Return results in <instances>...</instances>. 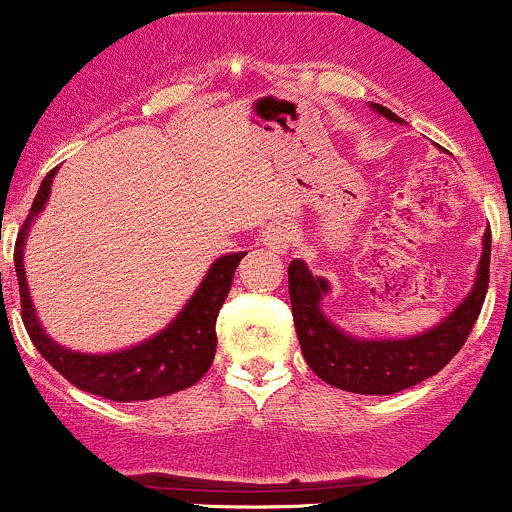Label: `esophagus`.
I'll list each match as a JSON object with an SVG mask.
<instances>
[{
  "label": "esophagus",
  "mask_w": 512,
  "mask_h": 512,
  "mask_svg": "<svg viewBox=\"0 0 512 512\" xmlns=\"http://www.w3.org/2000/svg\"><path fill=\"white\" fill-rule=\"evenodd\" d=\"M291 241H293V231L286 221H273V224L266 229V234H263V244H266L271 251H276V254H286Z\"/></svg>",
  "instance_id": "34e87169"
}]
</instances>
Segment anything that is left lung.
<instances>
[{
	"mask_svg": "<svg viewBox=\"0 0 512 512\" xmlns=\"http://www.w3.org/2000/svg\"><path fill=\"white\" fill-rule=\"evenodd\" d=\"M371 106L381 116L401 124L391 109L381 104ZM488 278L490 231H485L475 286L453 313H448L438 326L421 336L366 341V338L348 336L323 316L321 298L328 293V281L313 276L301 258H293L288 263V293H291V313L303 358L321 381L341 391L363 393V396H391L406 391L435 376L463 348L483 308Z\"/></svg>",
	"mask_w": 512,
	"mask_h": 512,
	"instance_id": "left-lung-1",
	"label": "left lung"
}]
</instances>
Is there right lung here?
<instances>
[{"label": "right lung", "mask_w": 512, "mask_h": 512, "mask_svg": "<svg viewBox=\"0 0 512 512\" xmlns=\"http://www.w3.org/2000/svg\"><path fill=\"white\" fill-rule=\"evenodd\" d=\"M54 174H57V169L44 176L27 221H24L22 231L17 236V244H14V268H17L19 298H22V321L37 351L69 383H74L86 393L119 403L151 401V398L171 396V393L184 391V388L199 383L211 368V361H214L216 318H219L221 306H224L226 296L231 291L236 266L246 256V251L216 258L201 286L196 288L189 303L181 308L179 316L164 331L151 336L149 341L116 353H99V356L96 353L69 351V348L59 346L44 333L42 323L34 313L27 276H24V241H27L29 229H32V221L37 219L39 211L47 204Z\"/></svg>", "instance_id": "right-lung-1"}]
</instances>
